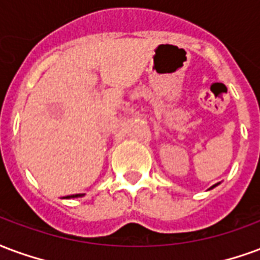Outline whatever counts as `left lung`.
<instances>
[{"label": "left lung", "instance_id": "obj_1", "mask_svg": "<svg viewBox=\"0 0 260 260\" xmlns=\"http://www.w3.org/2000/svg\"><path fill=\"white\" fill-rule=\"evenodd\" d=\"M216 185H219V183H217V184H215V185H212V187H210V188H209V190H212V188H215V187H216Z\"/></svg>", "mask_w": 260, "mask_h": 260}]
</instances>
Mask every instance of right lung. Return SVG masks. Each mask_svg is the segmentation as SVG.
Masks as SVG:
<instances>
[{
  "mask_svg": "<svg viewBox=\"0 0 260 260\" xmlns=\"http://www.w3.org/2000/svg\"><path fill=\"white\" fill-rule=\"evenodd\" d=\"M84 194H73V195H68V197H63V198H80V197H83Z\"/></svg>",
  "mask_w": 260,
  "mask_h": 260,
  "instance_id": "obj_1",
  "label": "right lung"
}]
</instances>
